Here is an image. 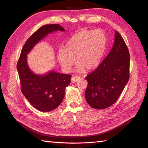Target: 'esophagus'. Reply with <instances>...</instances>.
Wrapping results in <instances>:
<instances>
[{"label":"esophagus","instance_id":"1","mask_svg":"<svg viewBox=\"0 0 148 148\" xmlns=\"http://www.w3.org/2000/svg\"><path fill=\"white\" fill-rule=\"evenodd\" d=\"M81 79V77H78V76H73V77H71V82L72 83H76Z\"/></svg>","mask_w":148,"mask_h":148}]
</instances>
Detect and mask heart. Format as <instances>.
I'll list each match as a JSON object with an SVG mask.
<instances>
[{"instance_id":"obj_1","label":"heart","mask_w":148,"mask_h":148,"mask_svg":"<svg viewBox=\"0 0 148 148\" xmlns=\"http://www.w3.org/2000/svg\"><path fill=\"white\" fill-rule=\"evenodd\" d=\"M107 46V37L101 29L82 31L75 34L64 49L57 52V59L62 69L69 71L76 61L77 69H95L101 63Z\"/></svg>"}]
</instances>
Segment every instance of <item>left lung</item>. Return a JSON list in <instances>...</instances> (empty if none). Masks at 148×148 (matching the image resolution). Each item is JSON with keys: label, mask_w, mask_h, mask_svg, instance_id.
<instances>
[{"label": "left lung", "mask_w": 148, "mask_h": 148, "mask_svg": "<svg viewBox=\"0 0 148 148\" xmlns=\"http://www.w3.org/2000/svg\"><path fill=\"white\" fill-rule=\"evenodd\" d=\"M130 53L123 39L115 33L114 44L97 68L86 77L85 98L96 109H104L118 99L129 80Z\"/></svg>", "instance_id": "obj_1"}]
</instances>
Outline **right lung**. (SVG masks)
Listing matches in <instances>:
<instances>
[{
  "instance_id": "1",
  "label": "right lung",
  "mask_w": 148,
  "mask_h": 148,
  "mask_svg": "<svg viewBox=\"0 0 148 148\" xmlns=\"http://www.w3.org/2000/svg\"><path fill=\"white\" fill-rule=\"evenodd\" d=\"M57 31L65 29L59 25L52 24L42 26L34 33L26 41L16 66L22 93L34 108L42 112L52 111L60 104L71 76L56 71H49L44 75L35 74L28 66L27 55L48 34Z\"/></svg>"
}]
</instances>
